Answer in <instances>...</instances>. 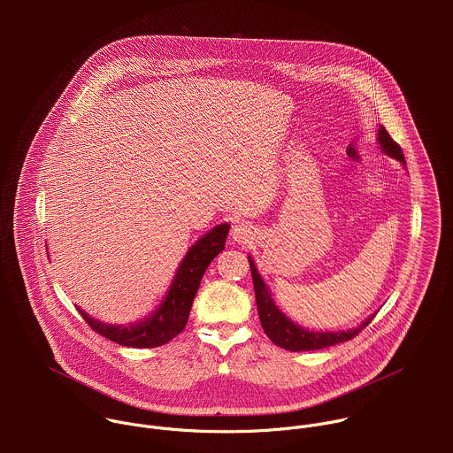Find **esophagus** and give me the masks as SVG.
Listing matches in <instances>:
<instances>
[{
  "label": "esophagus",
  "mask_w": 453,
  "mask_h": 453,
  "mask_svg": "<svg viewBox=\"0 0 453 453\" xmlns=\"http://www.w3.org/2000/svg\"><path fill=\"white\" fill-rule=\"evenodd\" d=\"M231 236L234 238V242H240V243H247L249 240H252V227L249 224H236L231 231Z\"/></svg>",
  "instance_id": "esophagus-1"
}]
</instances>
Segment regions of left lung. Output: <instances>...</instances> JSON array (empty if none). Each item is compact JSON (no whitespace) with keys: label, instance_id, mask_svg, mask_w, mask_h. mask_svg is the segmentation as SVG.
<instances>
[{"label":"left lung","instance_id":"obj_1","mask_svg":"<svg viewBox=\"0 0 453 453\" xmlns=\"http://www.w3.org/2000/svg\"><path fill=\"white\" fill-rule=\"evenodd\" d=\"M378 145L381 149V154L395 157L396 161H400L403 166L405 157L403 152L400 149V145L389 136V133L385 131V127L380 125L378 127ZM249 265H250V274H252V283H254V294H256V304H257V315H260V322L267 334V337L280 348L288 349V351H313V349H322L328 346H335L341 342H346L349 339H353L355 335H358L369 322L372 320V317L376 315V311L372 315H369L365 320H362L357 328L351 330H341V332H313V330H306L296 322L287 317L278 304L274 303L269 287L265 285L262 274L257 273L254 260L249 256Z\"/></svg>","mask_w":453,"mask_h":453}]
</instances>
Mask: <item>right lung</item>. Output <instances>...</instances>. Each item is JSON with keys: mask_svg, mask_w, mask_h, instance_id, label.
<instances>
[{"mask_svg": "<svg viewBox=\"0 0 453 453\" xmlns=\"http://www.w3.org/2000/svg\"><path fill=\"white\" fill-rule=\"evenodd\" d=\"M227 233L229 224H219L188 249L166 297L149 317L131 322V325H107V322L88 315L82 308L77 306V310L96 334L119 346L157 348L170 342L184 330L193 299H196L201 287V280L213 257L224 250Z\"/></svg>", "mask_w": 453, "mask_h": 453, "instance_id": "add662e5", "label": "right lung"}]
</instances>
